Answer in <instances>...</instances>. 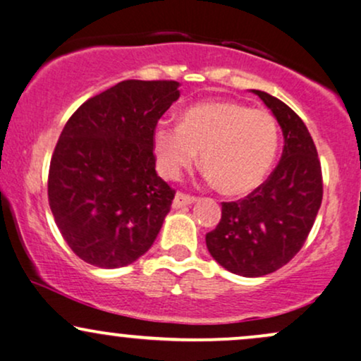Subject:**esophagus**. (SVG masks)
<instances>
[{
  "mask_svg": "<svg viewBox=\"0 0 361 361\" xmlns=\"http://www.w3.org/2000/svg\"><path fill=\"white\" fill-rule=\"evenodd\" d=\"M195 200H197V198L192 197V195H186L183 192H178L175 195V200H173V207H175V209H180V207L193 204Z\"/></svg>",
  "mask_w": 361,
  "mask_h": 361,
  "instance_id": "1",
  "label": "esophagus"
}]
</instances>
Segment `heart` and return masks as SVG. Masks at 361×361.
Here are the masks:
<instances>
[{"mask_svg": "<svg viewBox=\"0 0 361 361\" xmlns=\"http://www.w3.org/2000/svg\"><path fill=\"white\" fill-rule=\"evenodd\" d=\"M279 126L270 111L231 100L188 106L180 126L159 123L152 134L157 168L178 178L197 161L221 192L246 195L268 176L279 152Z\"/></svg>", "mask_w": 361, "mask_h": 361, "instance_id": "b5f03b06", "label": "heart"}]
</instances>
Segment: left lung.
I'll return each mask as SVG.
<instances>
[{
	"instance_id": "left-lung-1",
	"label": "left lung",
	"mask_w": 361,
	"mask_h": 361,
	"mask_svg": "<svg viewBox=\"0 0 361 361\" xmlns=\"http://www.w3.org/2000/svg\"><path fill=\"white\" fill-rule=\"evenodd\" d=\"M252 93L279 120L281 159L246 198L224 202L221 222L205 235L212 258L241 276H263L287 264L304 246L322 202L321 163L305 123L279 98Z\"/></svg>"
}]
</instances>
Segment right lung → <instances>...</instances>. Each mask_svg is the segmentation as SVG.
<instances>
[{"label": "right lung", "mask_w": 361, "mask_h": 361, "mask_svg": "<svg viewBox=\"0 0 361 361\" xmlns=\"http://www.w3.org/2000/svg\"><path fill=\"white\" fill-rule=\"evenodd\" d=\"M180 82L127 80L71 115L49 168V205L74 255L100 268L152 246L175 190L156 173L152 134Z\"/></svg>", "instance_id": "1"}]
</instances>
